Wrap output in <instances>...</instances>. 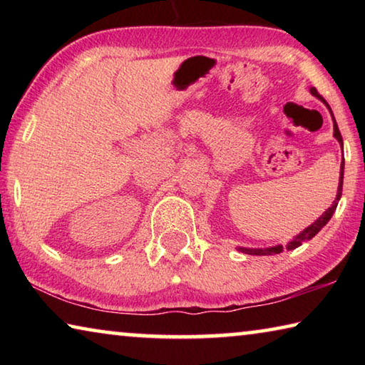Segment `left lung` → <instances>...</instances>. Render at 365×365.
I'll return each mask as SVG.
<instances>
[{"instance_id":"8db88e82","label":"left lung","mask_w":365,"mask_h":365,"mask_svg":"<svg viewBox=\"0 0 365 365\" xmlns=\"http://www.w3.org/2000/svg\"><path fill=\"white\" fill-rule=\"evenodd\" d=\"M311 93H312L314 96H317L320 101H324V103L327 104V108L330 109L329 103H327V101L324 100V98L317 93L316 88H311ZM330 114H331V119H333V137H335V138L338 140L339 146L343 148L341 133H339V130H338L336 120H335V117H333L331 109H330ZM343 175H344V158H343V160H341V168H339L338 193H336L335 201H333V205H331L329 209H327V211H325L322 215H320V217H319L316 222H314V224H311L307 228H304V230H302L299 235H296V237L292 240V242H288V245H287V250H288V251L296 250V248H298V246H301L302 243L307 242V240H311V238L316 237V235H317L320 230H322V227L327 225V222H329V220L331 219V215H333V212H335V209H336V206H338L339 197H341V191H343ZM238 251L245 252V255H252V256H272V255H280V252L283 251V246H282V245H277V246H272V248H259V250H252V248H238Z\"/></svg>"}]
</instances>
